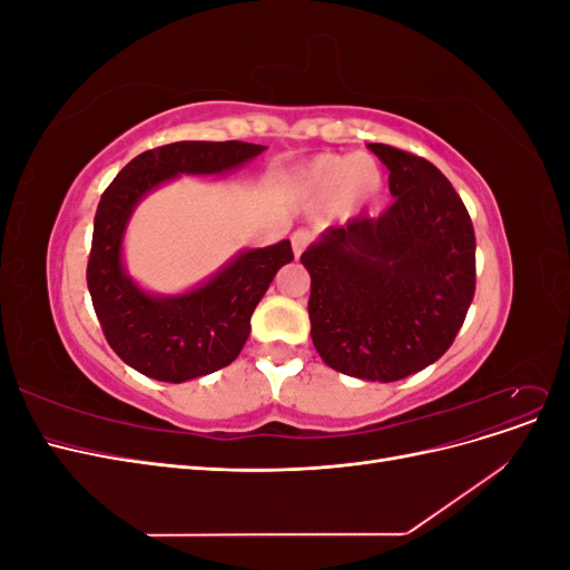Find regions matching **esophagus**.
<instances>
[{
  "instance_id": "obj_1",
  "label": "esophagus",
  "mask_w": 570,
  "mask_h": 570,
  "mask_svg": "<svg viewBox=\"0 0 570 570\" xmlns=\"http://www.w3.org/2000/svg\"><path fill=\"white\" fill-rule=\"evenodd\" d=\"M312 239H314L312 230L299 228V230L292 233V249H295V256H299L308 245H312Z\"/></svg>"
}]
</instances>
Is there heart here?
I'll return each mask as SVG.
<instances>
[{
    "instance_id": "b5f03b06",
    "label": "heart",
    "mask_w": 570,
    "mask_h": 570,
    "mask_svg": "<svg viewBox=\"0 0 570 570\" xmlns=\"http://www.w3.org/2000/svg\"><path fill=\"white\" fill-rule=\"evenodd\" d=\"M295 193L314 204H337L344 214L356 212L381 187V170L368 157L321 154L295 176Z\"/></svg>"
}]
</instances>
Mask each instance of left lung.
Segmentation results:
<instances>
[{"instance_id": "left-lung-1", "label": "left lung", "mask_w": 570, "mask_h": 570, "mask_svg": "<svg viewBox=\"0 0 570 570\" xmlns=\"http://www.w3.org/2000/svg\"><path fill=\"white\" fill-rule=\"evenodd\" d=\"M392 206L331 228L302 254L308 321L327 366L392 383L452 347L475 295V233L452 183L416 154L371 142Z\"/></svg>"}]
</instances>
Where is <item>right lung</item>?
I'll return each mask as SVG.
<instances>
[{"label": "right lung", "mask_w": 570, "mask_h": 570, "mask_svg": "<svg viewBox=\"0 0 570 570\" xmlns=\"http://www.w3.org/2000/svg\"><path fill=\"white\" fill-rule=\"evenodd\" d=\"M249 142H174L135 157L101 195L95 214L88 287L111 350L154 381L185 383L226 368L243 352L252 314L275 273L289 264V239L239 254L214 278L178 297H151L120 264L126 223L151 187L178 174H223L258 157Z\"/></svg>", "instance_id": "obj_1"}]
</instances>
